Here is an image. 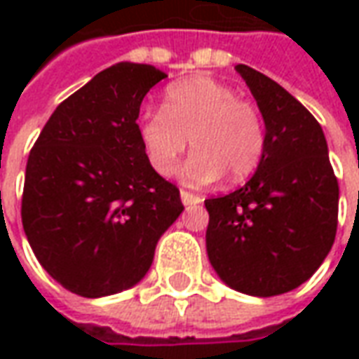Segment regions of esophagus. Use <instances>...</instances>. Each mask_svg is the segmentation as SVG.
Listing matches in <instances>:
<instances>
[{
	"label": "esophagus",
	"mask_w": 359,
	"mask_h": 359,
	"mask_svg": "<svg viewBox=\"0 0 359 359\" xmlns=\"http://www.w3.org/2000/svg\"><path fill=\"white\" fill-rule=\"evenodd\" d=\"M180 202L184 203V205H196V203H202V198H200V196L192 194V192L182 190V192H180Z\"/></svg>",
	"instance_id": "obj_1"
}]
</instances>
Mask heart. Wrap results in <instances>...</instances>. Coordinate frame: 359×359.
Wrapping results in <instances>:
<instances>
[{"label": "heart", "instance_id": "b5f03b06", "mask_svg": "<svg viewBox=\"0 0 359 359\" xmlns=\"http://www.w3.org/2000/svg\"><path fill=\"white\" fill-rule=\"evenodd\" d=\"M136 130L151 169L163 177L175 171L190 142L196 151L182 172L196 184H210L223 175L231 182L248 179L265 149L256 105L210 76L171 84L165 90L163 107L142 109Z\"/></svg>", "mask_w": 359, "mask_h": 359}]
</instances>
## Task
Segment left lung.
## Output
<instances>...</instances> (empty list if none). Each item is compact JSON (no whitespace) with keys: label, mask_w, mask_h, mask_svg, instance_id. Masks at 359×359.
Segmentation results:
<instances>
[{"label":"left lung","mask_w":359,"mask_h":359,"mask_svg":"<svg viewBox=\"0 0 359 359\" xmlns=\"http://www.w3.org/2000/svg\"><path fill=\"white\" fill-rule=\"evenodd\" d=\"M234 69L264 117L265 149L244 187L205 200V248L226 286L267 298L298 288L331 252L339 182L316 117L269 76Z\"/></svg>","instance_id":"left-lung-1"}]
</instances>
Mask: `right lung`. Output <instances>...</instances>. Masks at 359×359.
<instances>
[{"instance_id": "add662e5", "label": "right lung", "mask_w": 359, "mask_h": 359, "mask_svg": "<svg viewBox=\"0 0 359 359\" xmlns=\"http://www.w3.org/2000/svg\"><path fill=\"white\" fill-rule=\"evenodd\" d=\"M167 74L123 61L59 103L28 156L22 226L43 269L84 298L133 288L184 210L136 130L144 95Z\"/></svg>"}]
</instances>
